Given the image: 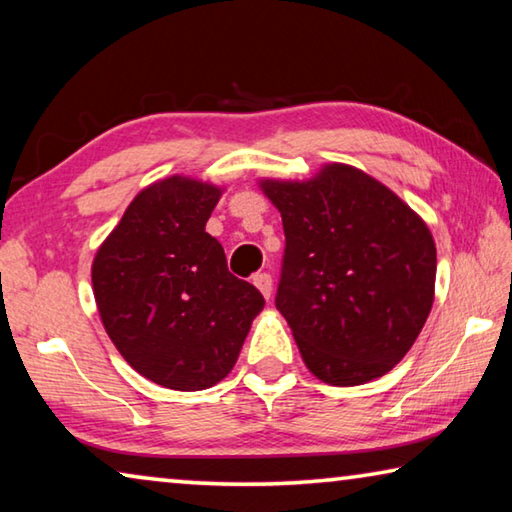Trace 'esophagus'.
<instances>
[{"mask_svg": "<svg viewBox=\"0 0 512 512\" xmlns=\"http://www.w3.org/2000/svg\"><path fill=\"white\" fill-rule=\"evenodd\" d=\"M253 285L262 291V296L269 300L271 298V294H273V280H271V275L269 273H257V275H253Z\"/></svg>", "mask_w": 512, "mask_h": 512, "instance_id": "1", "label": "esophagus"}]
</instances>
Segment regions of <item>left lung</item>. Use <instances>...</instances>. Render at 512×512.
<instances>
[{
  "instance_id": "8db88e82",
  "label": "left lung",
  "mask_w": 512,
  "mask_h": 512,
  "mask_svg": "<svg viewBox=\"0 0 512 512\" xmlns=\"http://www.w3.org/2000/svg\"><path fill=\"white\" fill-rule=\"evenodd\" d=\"M282 216L285 259L275 307L328 385H364L410 351L431 314L437 253L417 212L346 164L312 180H259Z\"/></svg>"
}]
</instances>
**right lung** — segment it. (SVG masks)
Instances as JSON below:
<instances>
[{
  "instance_id": "1",
  "label": "right lung",
  "mask_w": 512,
  "mask_h": 512,
  "mask_svg": "<svg viewBox=\"0 0 512 512\" xmlns=\"http://www.w3.org/2000/svg\"><path fill=\"white\" fill-rule=\"evenodd\" d=\"M223 189L184 175L154 182L125 209L93 259L97 312L129 367L180 392L232 371L264 298L227 271L205 225Z\"/></svg>"
}]
</instances>
